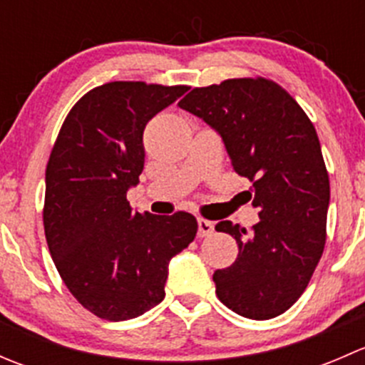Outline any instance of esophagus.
I'll return each mask as SVG.
<instances>
[{"mask_svg":"<svg viewBox=\"0 0 365 365\" xmlns=\"http://www.w3.org/2000/svg\"><path fill=\"white\" fill-rule=\"evenodd\" d=\"M213 233V222L206 219H197V237H208V235Z\"/></svg>","mask_w":365,"mask_h":365,"instance_id":"esophagus-1","label":"esophagus"}]
</instances>
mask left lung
Returning a JSON list of instances; mask_svg holds the SVG:
<instances>
[{"label":"left lung","instance_id":"obj_1","mask_svg":"<svg viewBox=\"0 0 365 365\" xmlns=\"http://www.w3.org/2000/svg\"><path fill=\"white\" fill-rule=\"evenodd\" d=\"M178 106L219 132L259 208L251 231L231 220L215 226L238 244L235 263L213 274L217 297L244 318H275L305 292L325 247L330 182L314 125L264 77L194 88Z\"/></svg>","mask_w":365,"mask_h":365}]
</instances>
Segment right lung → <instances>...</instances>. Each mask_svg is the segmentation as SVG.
Returning <instances> with one entry per match:
<instances>
[{"label": "right lung", "mask_w": 365, "mask_h": 365, "mask_svg": "<svg viewBox=\"0 0 365 365\" xmlns=\"http://www.w3.org/2000/svg\"><path fill=\"white\" fill-rule=\"evenodd\" d=\"M187 86L114 81L88 91L65 118L46 169L43 230L76 300L109 322L141 316L165 297L173 256L196 217L132 212L127 190L145 168L146 123Z\"/></svg>", "instance_id": "right-lung-1"}]
</instances>
